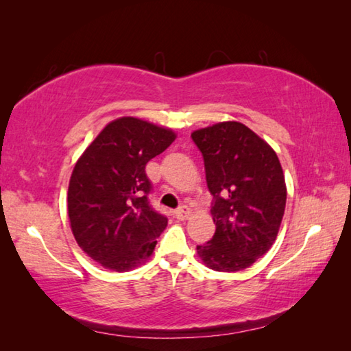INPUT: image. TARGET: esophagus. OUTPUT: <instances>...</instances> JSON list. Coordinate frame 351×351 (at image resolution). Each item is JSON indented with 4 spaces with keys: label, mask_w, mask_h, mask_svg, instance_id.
I'll return each mask as SVG.
<instances>
[{
    "label": "esophagus",
    "mask_w": 351,
    "mask_h": 351,
    "mask_svg": "<svg viewBox=\"0 0 351 351\" xmlns=\"http://www.w3.org/2000/svg\"><path fill=\"white\" fill-rule=\"evenodd\" d=\"M190 214H191L190 208H189L187 205H182V206H180V208H178V210L175 211V217L180 219V220H185V219L190 217Z\"/></svg>",
    "instance_id": "obj_1"
}]
</instances>
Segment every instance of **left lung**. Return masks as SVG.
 <instances>
[{
  "instance_id": "left-lung-1",
  "label": "left lung",
  "mask_w": 351,
  "mask_h": 351,
  "mask_svg": "<svg viewBox=\"0 0 351 351\" xmlns=\"http://www.w3.org/2000/svg\"><path fill=\"white\" fill-rule=\"evenodd\" d=\"M205 161L215 234L197 255L215 271H240L270 250L287 204V185L270 145L240 122L191 134Z\"/></svg>"
}]
</instances>
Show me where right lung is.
<instances>
[{
    "label": "right lung",
    "instance_id": "1",
    "mask_svg": "<svg viewBox=\"0 0 351 351\" xmlns=\"http://www.w3.org/2000/svg\"><path fill=\"white\" fill-rule=\"evenodd\" d=\"M175 132L137 117L110 122L80 156L68 190L78 245L102 267L128 271L152 255L166 215L149 204L146 164L171 145Z\"/></svg>",
    "mask_w": 351,
    "mask_h": 351
}]
</instances>
